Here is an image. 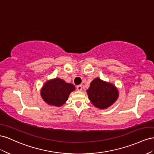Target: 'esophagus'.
<instances>
[{
  "label": "esophagus",
  "instance_id": "1",
  "mask_svg": "<svg viewBox=\"0 0 154 154\" xmlns=\"http://www.w3.org/2000/svg\"><path fill=\"white\" fill-rule=\"evenodd\" d=\"M76 88L78 91H81L82 90V85H78L77 86Z\"/></svg>",
  "mask_w": 154,
  "mask_h": 154
}]
</instances>
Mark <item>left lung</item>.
Instances as JSON below:
<instances>
[{
	"mask_svg": "<svg viewBox=\"0 0 154 154\" xmlns=\"http://www.w3.org/2000/svg\"><path fill=\"white\" fill-rule=\"evenodd\" d=\"M87 93L91 103L95 107L100 109L111 106L118 97V91L115 86L98 78L91 82Z\"/></svg>",
	"mask_w": 154,
	"mask_h": 154,
	"instance_id": "1",
	"label": "left lung"
}]
</instances>
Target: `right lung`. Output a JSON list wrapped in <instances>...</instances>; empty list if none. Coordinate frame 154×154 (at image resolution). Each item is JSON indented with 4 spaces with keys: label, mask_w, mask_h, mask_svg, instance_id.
<instances>
[{
    "label": "right lung",
    "mask_w": 154,
    "mask_h": 154,
    "mask_svg": "<svg viewBox=\"0 0 154 154\" xmlns=\"http://www.w3.org/2000/svg\"><path fill=\"white\" fill-rule=\"evenodd\" d=\"M75 86L63 80L56 78L48 81L41 90V96L48 104L60 106L65 103Z\"/></svg>",
    "instance_id": "obj_1"
}]
</instances>
